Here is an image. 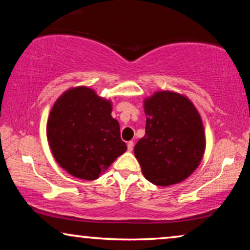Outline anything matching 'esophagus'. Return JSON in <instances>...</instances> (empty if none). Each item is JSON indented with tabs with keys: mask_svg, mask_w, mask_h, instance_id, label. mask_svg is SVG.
<instances>
[{
	"mask_svg": "<svg viewBox=\"0 0 250 250\" xmlns=\"http://www.w3.org/2000/svg\"><path fill=\"white\" fill-rule=\"evenodd\" d=\"M133 148H134V142L129 141V142L127 143V150H128V151H132Z\"/></svg>",
	"mask_w": 250,
	"mask_h": 250,
	"instance_id": "34e87169",
	"label": "esophagus"
}]
</instances>
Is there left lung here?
<instances>
[{
  "label": "left lung",
  "mask_w": 250,
  "mask_h": 250,
  "mask_svg": "<svg viewBox=\"0 0 250 250\" xmlns=\"http://www.w3.org/2000/svg\"><path fill=\"white\" fill-rule=\"evenodd\" d=\"M146 134L134 146L142 174L156 186L188 179L200 165L206 149L203 119L192 101L162 90L146 98Z\"/></svg>",
  "instance_id": "8db88e82"
}]
</instances>
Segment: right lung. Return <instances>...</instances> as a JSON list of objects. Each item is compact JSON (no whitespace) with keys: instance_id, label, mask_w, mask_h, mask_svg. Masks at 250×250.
Returning a JSON list of instances; mask_svg holds the SVG:
<instances>
[{"instance_id":"add662e5","label":"right lung","mask_w":250,"mask_h":250,"mask_svg":"<svg viewBox=\"0 0 250 250\" xmlns=\"http://www.w3.org/2000/svg\"><path fill=\"white\" fill-rule=\"evenodd\" d=\"M111 111V101L88 86L68 88L54 102L46 138L54 159L68 174L97 180L127 150Z\"/></svg>"}]
</instances>
